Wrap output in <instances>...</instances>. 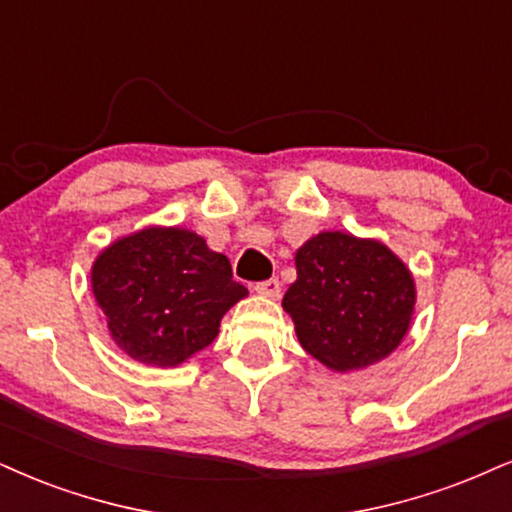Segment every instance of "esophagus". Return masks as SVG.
I'll return each mask as SVG.
<instances>
[{
	"mask_svg": "<svg viewBox=\"0 0 512 512\" xmlns=\"http://www.w3.org/2000/svg\"><path fill=\"white\" fill-rule=\"evenodd\" d=\"M280 280L277 277H270V280H263V282H256V292L263 294V296H277L280 294Z\"/></svg>",
	"mask_w": 512,
	"mask_h": 512,
	"instance_id": "obj_1",
	"label": "esophagus"
}]
</instances>
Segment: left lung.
<instances>
[{
	"mask_svg": "<svg viewBox=\"0 0 512 512\" xmlns=\"http://www.w3.org/2000/svg\"><path fill=\"white\" fill-rule=\"evenodd\" d=\"M282 306L313 358L349 372L382 361L401 344L415 285L384 244L320 232L296 251V282Z\"/></svg>",
	"mask_w": 512,
	"mask_h": 512,
	"instance_id": "1",
	"label": "left lung"
}]
</instances>
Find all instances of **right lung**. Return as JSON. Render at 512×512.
<instances>
[{"mask_svg": "<svg viewBox=\"0 0 512 512\" xmlns=\"http://www.w3.org/2000/svg\"><path fill=\"white\" fill-rule=\"evenodd\" d=\"M92 289L113 342L159 368L206 349L227 308L246 296L230 261L178 227H149L111 244L94 261Z\"/></svg>", "mask_w": 512, "mask_h": 512, "instance_id": "1", "label": "right lung"}]
</instances>
